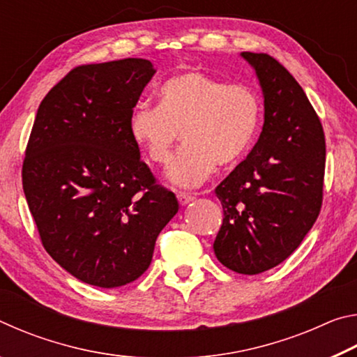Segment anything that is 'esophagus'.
I'll use <instances>...</instances> for the list:
<instances>
[{
    "instance_id": "esophagus-1",
    "label": "esophagus",
    "mask_w": 357,
    "mask_h": 357,
    "mask_svg": "<svg viewBox=\"0 0 357 357\" xmlns=\"http://www.w3.org/2000/svg\"><path fill=\"white\" fill-rule=\"evenodd\" d=\"M193 200H195V197H193L192 193H187V192H179L178 193V202H179L181 206H185V204H189Z\"/></svg>"
}]
</instances>
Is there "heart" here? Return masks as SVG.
<instances>
[{
    "instance_id": "b5f03b06",
    "label": "heart",
    "mask_w": 357,
    "mask_h": 357,
    "mask_svg": "<svg viewBox=\"0 0 357 357\" xmlns=\"http://www.w3.org/2000/svg\"><path fill=\"white\" fill-rule=\"evenodd\" d=\"M261 102L255 89L227 83L198 70L174 75L159 89V105L138 104L129 116V134L154 164L167 165L181 138L185 143L167 176L174 185L195 187L215 165L241 160L255 140Z\"/></svg>"
}]
</instances>
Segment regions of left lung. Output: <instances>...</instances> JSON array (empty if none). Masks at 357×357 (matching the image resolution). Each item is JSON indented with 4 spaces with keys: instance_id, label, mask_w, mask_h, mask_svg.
<instances>
[{
    "instance_id": "left-lung-1",
    "label": "left lung",
    "mask_w": 357,
    "mask_h": 357,
    "mask_svg": "<svg viewBox=\"0 0 357 357\" xmlns=\"http://www.w3.org/2000/svg\"><path fill=\"white\" fill-rule=\"evenodd\" d=\"M264 99L261 135L247 159L215 187L223 222L214 241L219 261L238 274L264 273L291 255L323 202V126L304 89L266 53H241Z\"/></svg>"
}]
</instances>
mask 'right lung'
Segmentation results:
<instances>
[{
  "mask_svg": "<svg viewBox=\"0 0 357 357\" xmlns=\"http://www.w3.org/2000/svg\"><path fill=\"white\" fill-rule=\"evenodd\" d=\"M154 74L142 58L78 66L36 114L23 192L48 255L88 285L137 280L179 209L129 134L130 112Z\"/></svg>",
  "mask_w": 357,
  "mask_h": 357,
  "instance_id": "obj_1",
  "label": "right lung"
}]
</instances>
